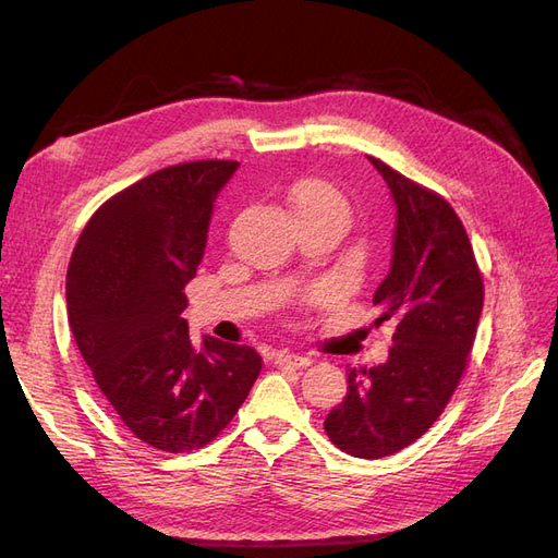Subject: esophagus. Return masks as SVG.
I'll list each match as a JSON object with an SVG mask.
<instances>
[{
	"label": "esophagus",
	"instance_id": "1",
	"mask_svg": "<svg viewBox=\"0 0 558 558\" xmlns=\"http://www.w3.org/2000/svg\"><path fill=\"white\" fill-rule=\"evenodd\" d=\"M310 363H312V359L300 356V353H277V356H275V365H279V367L300 369V367H307Z\"/></svg>",
	"mask_w": 558,
	"mask_h": 558
}]
</instances>
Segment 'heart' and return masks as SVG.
I'll use <instances>...</instances> for the list:
<instances>
[{
    "instance_id": "obj_1",
    "label": "heart",
    "mask_w": 558,
    "mask_h": 558,
    "mask_svg": "<svg viewBox=\"0 0 558 558\" xmlns=\"http://www.w3.org/2000/svg\"><path fill=\"white\" fill-rule=\"evenodd\" d=\"M289 202L298 216V221L310 218H330L347 226L349 221V202L340 189L326 179H302L291 185Z\"/></svg>"
}]
</instances>
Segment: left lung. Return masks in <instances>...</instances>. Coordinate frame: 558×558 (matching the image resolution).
<instances>
[{"mask_svg":"<svg viewBox=\"0 0 558 558\" xmlns=\"http://www.w3.org/2000/svg\"><path fill=\"white\" fill-rule=\"evenodd\" d=\"M398 207L391 272L375 291L393 347L377 367L349 369L342 404L324 421L330 442L381 459L416 442L459 386L484 305V281L459 214L426 185L369 156Z\"/></svg>","mask_w":558,"mask_h":558,"instance_id":"obj_1","label":"left lung"}]
</instances>
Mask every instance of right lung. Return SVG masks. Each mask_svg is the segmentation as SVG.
<instances>
[{
    "label": "right lung",
    "mask_w": 558,
    "mask_h": 558,
    "mask_svg": "<svg viewBox=\"0 0 558 558\" xmlns=\"http://www.w3.org/2000/svg\"><path fill=\"white\" fill-rule=\"evenodd\" d=\"M234 170L195 160L128 185L90 216L66 269V316L95 384L134 437L167 453L221 435L263 367L244 344L205 337L195 349L181 318Z\"/></svg>",
    "instance_id": "1"
}]
</instances>
